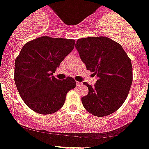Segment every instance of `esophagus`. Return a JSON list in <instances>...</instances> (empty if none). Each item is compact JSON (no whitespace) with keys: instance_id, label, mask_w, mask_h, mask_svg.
Segmentation results:
<instances>
[{"instance_id":"obj_1","label":"esophagus","mask_w":149,"mask_h":149,"mask_svg":"<svg viewBox=\"0 0 149 149\" xmlns=\"http://www.w3.org/2000/svg\"><path fill=\"white\" fill-rule=\"evenodd\" d=\"M81 82H79V81H76V85L78 86H81Z\"/></svg>"}]
</instances>
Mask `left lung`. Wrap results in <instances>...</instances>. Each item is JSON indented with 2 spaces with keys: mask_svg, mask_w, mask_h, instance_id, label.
Returning a JSON list of instances; mask_svg holds the SVG:
<instances>
[{
  "mask_svg": "<svg viewBox=\"0 0 149 149\" xmlns=\"http://www.w3.org/2000/svg\"><path fill=\"white\" fill-rule=\"evenodd\" d=\"M75 47L87 70L97 81L81 97L85 109L96 116H105L117 111L127 97L132 83L130 59L122 46L107 37L78 39Z\"/></svg>",
  "mask_w": 149,
  "mask_h": 149,
  "instance_id": "left-lung-1",
  "label": "left lung"
}]
</instances>
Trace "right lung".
Masks as SVG:
<instances>
[{
    "mask_svg": "<svg viewBox=\"0 0 149 149\" xmlns=\"http://www.w3.org/2000/svg\"><path fill=\"white\" fill-rule=\"evenodd\" d=\"M75 41L42 36L26 43L15 60L14 81L24 103L41 114L53 113L63 107L76 81L52 76L74 48Z\"/></svg>",
    "mask_w": 149,
    "mask_h": 149,
    "instance_id": "right-lung-1",
    "label": "right lung"
}]
</instances>
